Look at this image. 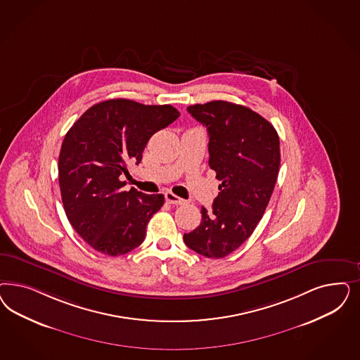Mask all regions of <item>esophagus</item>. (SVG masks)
<instances>
[{
  "label": "esophagus",
  "instance_id": "obj_1",
  "mask_svg": "<svg viewBox=\"0 0 360 360\" xmlns=\"http://www.w3.org/2000/svg\"><path fill=\"white\" fill-rule=\"evenodd\" d=\"M165 200H167V202L174 204V205H181V204H184V202H186V200H184V198L176 196V195L172 193V192H167V193H165Z\"/></svg>",
  "mask_w": 360,
  "mask_h": 360
}]
</instances>
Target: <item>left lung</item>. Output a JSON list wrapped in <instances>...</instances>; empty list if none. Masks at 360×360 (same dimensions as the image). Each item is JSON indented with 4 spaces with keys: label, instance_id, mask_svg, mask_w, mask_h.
<instances>
[{
    "label": "left lung",
    "instance_id": "8db88e82",
    "mask_svg": "<svg viewBox=\"0 0 360 360\" xmlns=\"http://www.w3.org/2000/svg\"><path fill=\"white\" fill-rule=\"evenodd\" d=\"M186 110L208 129L209 167L221 184L212 210L201 208V224L184 243L198 255L222 258L244 244L265 213L278 177V134L245 105L212 101Z\"/></svg>",
    "mask_w": 360,
    "mask_h": 360
}]
</instances>
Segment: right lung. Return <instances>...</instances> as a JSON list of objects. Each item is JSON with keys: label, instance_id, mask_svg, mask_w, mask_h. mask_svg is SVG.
I'll return each instance as SVG.
<instances>
[{"label": "right lung", "instance_id": "1", "mask_svg": "<svg viewBox=\"0 0 360 360\" xmlns=\"http://www.w3.org/2000/svg\"><path fill=\"white\" fill-rule=\"evenodd\" d=\"M180 116L171 105L110 99L90 107L66 134L59 152V188L71 226L103 255H126L146 237L162 195L123 191L128 164H139L152 135Z\"/></svg>", "mask_w": 360, "mask_h": 360}]
</instances>
